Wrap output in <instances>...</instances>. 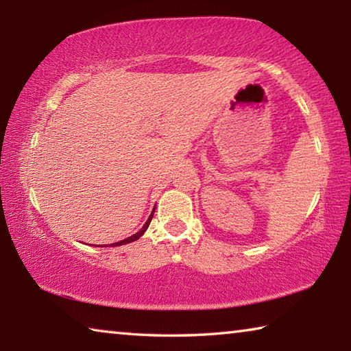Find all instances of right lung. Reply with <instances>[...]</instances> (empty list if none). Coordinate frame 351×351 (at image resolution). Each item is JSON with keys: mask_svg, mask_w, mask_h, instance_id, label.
Listing matches in <instances>:
<instances>
[{"mask_svg": "<svg viewBox=\"0 0 351 351\" xmlns=\"http://www.w3.org/2000/svg\"><path fill=\"white\" fill-rule=\"evenodd\" d=\"M153 213H154V210L152 212V215L148 217V219H147V223L142 226V229L139 230V232H136L134 235H132V237H128V239H125V240H122V241H117V243H111V246H122V245H127V243H132V241H136L139 239V237H142V234L145 232L147 230V228L148 226H150V221H152V218H153Z\"/></svg>", "mask_w": 351, "mask_h": 351, "instance_id": "add662e5", "label": "right lung"}]
</instances>
